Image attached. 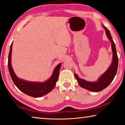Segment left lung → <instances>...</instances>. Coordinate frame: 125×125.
Returning a JSON list of instances; mask_svg holds the SVG:
<instances>
[{
	"instance_id": "1",
	"label": "left lung",
	"mask_w": 125,
	"mask_h": 125,
	"mask_svg": "<svg viewBox=\"0 0 125 125\" xmlns=\"http://www.w3.org/2000/svg\"><path fill=\"white\" fill-rule=\"evenodd\" d=\"M103 27L105 30L106 35L112 44V50L113 51V61L112 64L109 67L107 70L99 77L98 80L95 82L85 81L83 79L79 78L78 75L74 74L75 77L78 81L79 85L81 87L92 92L101 91L104 88L107 87L116 75L118 67V57L115 44L112 39L109 31L104 26H103Z\"/></svg>"
}]
</instances>
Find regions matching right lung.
Segmentation results:
<instances>
[{"label":"right lung","mask_w":125,"mask_h":125,"mask_svg":"<svg viewBox=\"0 0 125 125\" xmlns=\"http://www.w3.org/2000/svg\"><path fill=\"white\" fill-rule=\"evenodd\" d=\"M13 42L10 46L8 57V68L10 75L13 83L24 94L33 97H39L49 93L55 87L57 81L61 63L55 67L53 74L48 80L43 83L31 82L20 79L16 75L11 65V53Z\"/></svg>","instance_id":"right-lung-1"}]
</instances>
